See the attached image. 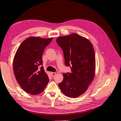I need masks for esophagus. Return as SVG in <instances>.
<instances>
[{"mask_svg": "<svg viewBox=\"0 0 121 121\" xmlns=\"http://www.w3.org/2000/svg\"><path fill=\"white\" fill-rule=\"evenodd\" d=\"M51 75L52 77H54L56 75V73H54V72H51Z\"/></svg>", "mask_w": 121, "mask_h": 121, "instance_id": "esophagus-1", "label": "esophagus"}]
</instances>
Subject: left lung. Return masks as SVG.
<instances>
[{
	"mask_svg": "<svg viewBox=\"0 0 121 121\" xmlns=\"http://www.w3.org/2000/svg\"><path fill=\"white\" fill-rule=\"evenodd\" d=\"M56 41L63 49L65 64L71 68L70 73H63L59 86L65 95L77 98L87 91L95 76L94 46L88 39L76 33L59 37Z\"/></svg>",
	"mask_w": 121,
	"mask_h": 121,
	"instance_id": "left-lung-1",
	"label": "left lung"
}]
</instances>
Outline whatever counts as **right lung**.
Segmentation results:
<instances>
[{
  "instance_id": "right-lung-1",
  "label": "right lung",
  "mask_w": 121,
  "mask_h": 121,
  "mask_svg": "<svg viewBox=\"0 0 121 121\" xmlns=\"http://www.w3.org/2000/svg\"><path fill=\"white\" fill-rule=\"evenodd\" d=\"M53 38L30 37L21 43L15 55L13 70L18 84L31 95H38L44 90L49 79L43 69L42 54Z\"/></svg>"
}]
</instances>
